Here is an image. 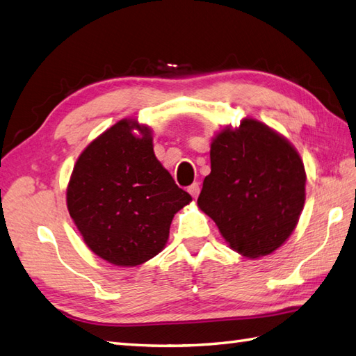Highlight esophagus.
<instances>
[{"mask_svg": "<svg viewBox=\"0 0 356 356\" xmlns=\"http://www.w3.org/2000/svg\"><path fill=\"white\" fill-rule=\"evenodd\" d=\"M188 193L191 194L194 198H197L198 194H200V185H198V184H193L191 186L188 188Z\"/></svg>", "mask_w": 356, "mask_h": 356, "instance_id": "34e87169", "label": "esophagus"}]
</instances>
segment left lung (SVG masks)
Returning a JSON list of instances; mask_svg holds the SVG:
<instances>
[{
	"mask_svg": "<svg viewBox=\"0 0 356 356\" xmlns=\"http://www.w3.org/2000/svg\"><path fill=\"white\" fill-rule=\"evenodd\" d=\"M307 175L296 148L275 130L245 118L211 144V175L198 208L238 253L259 258L282 245L299 221Z\"/></svg>",
	"mask_w": 356,
	"mask_h": 356,
	"instance_id": "left-lung-1",
	"label": "left lung"
}]
</instances>
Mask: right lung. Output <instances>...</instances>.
<instances>
[{
    "instance_id": "obj_1",
    "label": "right lung",
    "mask_w": 356,
    "mask_h": 356,
    "mask_svg": "<svg viewBox=\"0 0 356 356\" xmlns=\"http://www.w3.org/2000/svg\"><path fill=\"white\" fill-rule=\"evenodd\" d=\"M136 128L139 138L131 134ZM193 198L156 159L148 127L122 120L92 140L72 170L66 204L86 245L120 267L158 254L175 213Z\"/></svg>"
}]
</instances>
